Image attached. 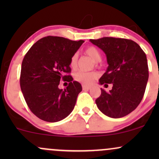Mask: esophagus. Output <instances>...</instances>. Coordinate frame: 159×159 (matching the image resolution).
Here are the masks:
<instances>
[{
    "label": "esophagus",
    "mask_w": 159,
    "mask_h": 159,
    "mask_svg": "<svg viewBox=\"0 0 159 159\" xmlns=\"http://www.w3.org/2000/svg\"><path fill=\"white\" fill-rule=\"evenodd\" d=\"M82 88H83L84 90H89L90 89V87H89V86L83 85L82 86Z\"/></svg>",
    "instance_id": "34e87169"
}]
</instances>
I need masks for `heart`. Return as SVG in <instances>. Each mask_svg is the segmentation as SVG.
I'll return each instance as SVG.
<instances>
[{
  "label": "heart",
  "instance_id": "heart-1",
  "mask_svg": "<svg viewBox=\"0 0 159 159\" xmlns=\"http://www.w3.org/2000/svg\"><path fill=\"white\" fill-rule=\"evenodd\" d=\"M84 53L90 56L93 61L96 62L97 64L98 62L101 61L102 60V54L100 51L96 48V46H88L85 48ZM78 54L75 53L71 57L70 61H69V66L72 69H75L78 65ZM98 75L96 72H84V71H78L75 74V78L76 81L81 82L85 85H90L93 84L95 80L98 78Z\"/></svg>",
  "mask_w": 159,
  "mask_h": 159
}]
</instances>
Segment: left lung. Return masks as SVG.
<instances>
[{"label":"left lung","mask_w":159,"mask_h":159,"mask_svg":"<svg viewBox=\"0 0 159 159\" xmlns=\"http://www.w3.org/2000/svg\"><path fill=\"white\" fill-rule=\"evenodd\" d=\"M90 41L107 57L108 66L100 78V84H113L109 92L101 88L96 105L109 117L126 116L138 106L145 93L149 78L146 54L131 39L103 37Z\"/></svg>","instance_id":"obj_1"}]
</instances>
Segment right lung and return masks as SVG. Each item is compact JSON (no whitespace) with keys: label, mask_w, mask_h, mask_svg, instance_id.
<instances>
[{"label":"right lung","mask_w":159,"mask_h":159,"mask_svg":"<svg viewBox=\"0 0 159 159\" xmlns=\"http://www.w3.org/2000/svg\"><path fill=\"white\" fill-rule=\"evenodd\" d=\"M84 42L48 36L38 40L25 54L20 86L27 106L39 119L55 123L74 109L82 87L69 75V61ZM62 80L70 82L64 90L58 87Z\"/></svg>","instance_id":"right-lung-1"}]
</instances>
